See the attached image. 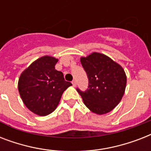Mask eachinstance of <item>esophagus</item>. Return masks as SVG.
<instances>
[{
    "label": "esophagus",
    "mask_w": 151,
    "mask_h": 151,
    "mask_svg": "<svg viewBox=\"0 0 151 151\" xmlns=\"http://www.w3.org/2000/svg\"><path fill=\"white\" fill-rule=\"evenodd\" d=\"M72 84H73V87H75L76 85H77V81H76V80H73V81H72Z\"/></svg>",
    "instance_id": "obj_1"
}]
</instances>
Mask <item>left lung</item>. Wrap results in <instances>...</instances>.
Returning <instances> with one entry per match:
<instances>
[{
    "instance_id": "8db88e82",
    "label": "left lung",
    "mask_w": 151,
    "mask_h": 151,
    "mask_svg": "<svg viewBox=\"0 0 151 151\" xmlns=\"http://www.w3.org/2000/svg\"><path fill=\"white\" fill-rule=\"evenodd\" d=\"M81 63L88 79L85 91L77 88L85 106L93 113L104 114L120 103L126 87V75L119 64L108 56L93 52Z\"/></svg>"
}]
</instances>
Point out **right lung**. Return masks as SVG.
I'll use <instances>...</instances> for the list:
<instances>
[{"label": "right lung", "mask_w": 151, "mask_h": 151, "mask_svg": "<svg viewBox=\"0 0 151 151\" xmlns=\"http://www.w3.org/2000/svg\"><path fill=\"white\" fill-rule=\"evenodd\" d=\"M54 57L43 56L34 61L20 75L18 88L23 103L30 111L40 116L53 112L63 92L72 85L63 73L55 69Z\"/></svg>", "instance_id": "add662e5"}]
</instances>
